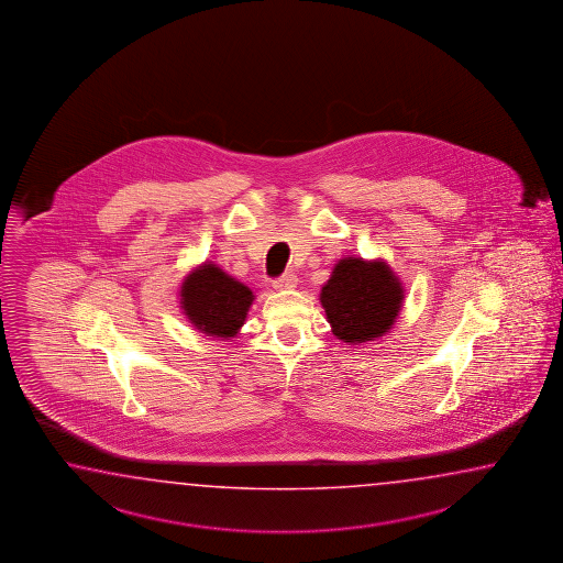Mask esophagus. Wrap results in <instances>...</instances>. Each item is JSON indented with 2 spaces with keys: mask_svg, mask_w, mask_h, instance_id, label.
<instances>
[{
  "mask_svg": "<svg viewBox=\"0 0 563 563\" xmlns=\"http://www.w3.org/2000/svg\"><path fill=\"white\" fill-rule=\"evenodd\" d=\"M296 286H298V276L291 274V272H287L284 276L274 279V287H276V289H291V287Z\"/></svg>",
  "mask_w": 563,
  "mask_h": 563,
  "instance_id": "34e87169",
  "label": "esophagus"
}]
</instances>
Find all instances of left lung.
I'll use <instances>...</instances> for the list:
<instances>
[{
    "label": "left lung",
    "instance_id": "obj_1",
    "mask_svg": "<svg viewBox=\"0 0 563 563\" xmlns=\"http://www.w3.org/2000/svg\"><path fill=\"white\" fill-rule=\"evenodd\" d=\"M402 296V286L388 265L346 257L335 265L320 299L334 334L360 344L390 330Z\"/></svg>",
    "mask_w": 563,
    "mask_h": 563
}]
</instances>
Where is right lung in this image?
I'll list each match as a JSON object with an SVG mask.
<instances>
[{
    "label": "right lung",
    "mask_w": 563,
    "mask_h": 563,
    "mask_svg": "<svg viewBox=\"0 0 563 563\" xmlns=\"http://www.w3.org/2000/svg\"><path fill=\"white\" fill-rule=\"evenodd\" d=\"M180 299L183 310L197 330L217 338H231L245 322L253 294L250 287L235 282L216 265L205 264L185 279Z\"/></svg>",
    "instance_id": "obj_1"
}]
</instances>
